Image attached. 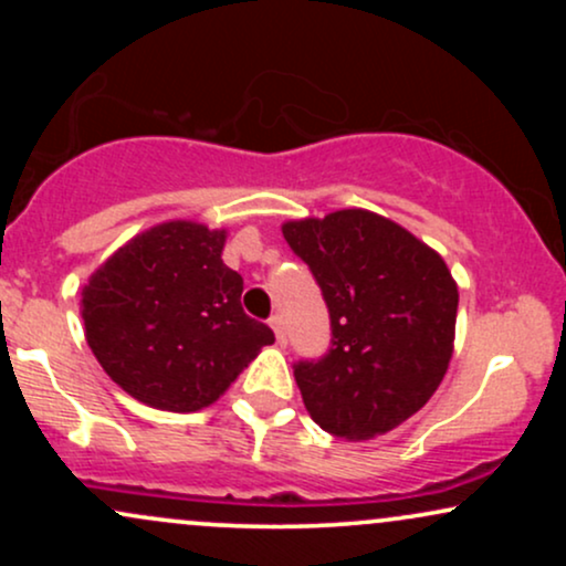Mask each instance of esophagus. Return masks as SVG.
I'll return each instance as SVG.
<instances>
[{"instance_id": "34e87169", "label": "esophagus", "mask_w": 566, "mask_h": 566, "mask_svg": "<svg viewBox=\"0 0 566 566\" xmlns=\"http://www.w3.org/2000/svg\"><path fill=\"white\" fill-rule=\"evenodd\" d=\"M269 324H271V329H274V335H276L279 343L287 340V333H284V319H282V316H279V314L271 316Z\"/></svg>"}]
</instances>
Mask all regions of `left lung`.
<instances>
[{
	"instance_id": "obj_1",
	"label": "left lung",
	"mask_w": 566,
	"mask_h": 566,
	"mask_svg": "<svg viewBox=\"0 0 566 566\" xmlns=\"http://www.w3.org/2000/svg\"><path fill=\"white\" fill-rule=\"evenodd\" d=\"M319 282L333 348L295 367L303 405L333 437L394 431L431 399L454 350L458 282L405 226L350 207L282 223Z\"/></svg>"
}]
</instances>
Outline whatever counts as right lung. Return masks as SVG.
Here are the masks:
<instances>
[{
    "mask_svg": "<svg viewBox=\"0 0 566 566\" xmlns=\"http://www.w3.org/2000/svg\"><path fill=\"white\" fill-rule=\"evenodd\" d=\"M226 237L197 220H167L135 233L82 287L87 346L143 405L210 407L274 343L242 311V276L220 258Z\"/></svg>",
    "mask_w": 566,
    "mask_h": 566,
    "instance_id": "obj_1",
    "label": "right lung"
}]
</instances>
